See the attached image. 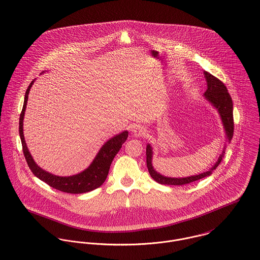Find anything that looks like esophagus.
Returning a JSON list of instances; mask_svg holds the SVG:
<instances>
[{
	"label": "esophagus",
	"instance_id": "1",
	"mask_svg": "<svg viewBox=\"0 0 260 260\" xmlns=\"http://www.w3.org/2000/svg\"><path fill=\"white\" fill-rule=\"evenodd\" d=\"M132 133H133L134 137H137V138H139V137H144V135L146 134V129H145L144 127H143V126L138 125V126H136V127L133 128Z\"/></svg>",
	"mask_w": 260,
	"mask_h": 260
}]
</instances>
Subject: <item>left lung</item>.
Here are the masks:
<instances>
[{"label": "left lung", "instance_id": "8db88e82", "mask_svg": "<svg viewBox=\"0 0 260 260\" xmlns=\"http://www.w3.org/2000/svg\"><path fill=\"white\" fill-rule=\"evenodd\" d=\"M204 78L207 83V88L203 94L205 100L211 104V106L214 107V109L217 110L222 124L223 128L225 131V136H226V142L230 144L231 139L233 137V105H232V100H231V94L228 91V88L224 86V84L219 81L217 78L212 76L211 74L207 72H203ZM225 148L226 144L223 146V150L221 154L219 155L217 161L207 171L204 173L197 174V175H190L186 177H169L165 176L159 173H157L153 166H152V147L151 145L148 144L146 145V166L148 169V173L150 176L158 183L160 184H167V185H184L190 182H193L196 180L202 179L203 177L209 176L213 171L216 170V168L219 166V164L222 160V157L224 156L225 153Z\"/></svg>", "mask_w": 260, "mask_h": 260}]
</instances>
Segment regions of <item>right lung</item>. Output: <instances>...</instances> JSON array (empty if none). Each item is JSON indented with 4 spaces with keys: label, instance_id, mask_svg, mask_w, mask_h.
Here are the masks:
<instances>
[{
    "label": "right lung",
    "instance_id": "1",
    "mask_svg": "<svg viewBox=\"0 0 260 260\" xmlns=\"http://www.w3.org/2000/svg\"><path fill=\"white\" fill-rule=\"evenodd\" d=\"M35 80L29 84L25 94L24 106L20 116V127H19L24 155L29 166V170L38 178L45 181L47 184H49L53 188H56L58 190L67 192V193H75V194L85 193L100 187L105 182L109 174L110 167L113 162V159L115 158L116 153L120 149L121 145L125 143L128 136V132L124 131L116 135L111 140H109L101 147V149L99 150V152L96 153L95 157L93 158L92 162L88 166V168L85 171H83L82 173L70 175V176H58L44 171L34 160L31 154L29 153L25 138H24V128H23L24 116H25L26 108H27L29 89L32 86Z\"/></svg>",
    "mask_w": 260,
    "mask_h": 260
}]
</instances>
